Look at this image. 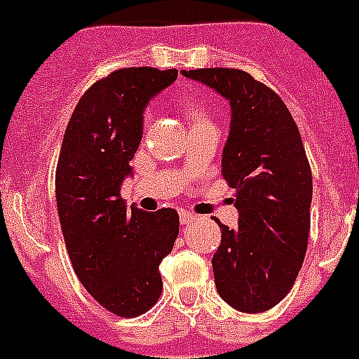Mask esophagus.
I'll return each mask as SVG.
<instances>
[{
	"label": "esophagus",
	"instance_id": "esophagus-1",
	"mask_svg": "<svg viewBox=\"0 0 359 359\" xmlns=\"http://www.w3.org/2000/svg\"><path fill=\"white\" fill-rule=\"evenodd\" d=\"M194 219H198V216L194 212H189V210H182L180 212V222H182V225H187V223L194 222Z\"/></svg>",
	"mask_w": 359,
	"mask_h": 359
}]
</instances>
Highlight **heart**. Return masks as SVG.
Returning a JSON list of instances; mask_svg holds the SVG:
<instances>
[{"label": "heart", "mask_w": 359, "mask_h": 359, "mask_svg": "<svg viewBox=\"0 0 359 359\" xmlns=\"http://www.w3.org/2000/svg\"><path fill=\"white\" fill-rule=\"evenodd\" d=\"M189 114H191L192 118L196 119V121H203V119H205L203 112H201V110L198 109V107H194V105L189 107ZM147 118H149V114H147Z\"/></svg>", "instance_id": "1"}]
</instances>
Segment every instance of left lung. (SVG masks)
Masks as SVG:
<instances>
[{"label":"left lung","mask_w":359,"mask_h":359,"mask_svg":"<svg viewBox=\"0 0 359 359\" xmlns=\"http://www.w3.org/2000/svg\"><path fill=\"white\" fill-rule=\"evenodd\" d=\"M225 97L231 130L222 172L236 191L238 226L222 225L216 289L232 309L263 312L289 294L307 252L312 172L289 109L245 70H182ZM217 222V219H216Z\"/></svg>","instance_id":"obj_1"}]
</instances>
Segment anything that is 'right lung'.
Returning <instances> with one entry per match:
<instances>
[{
	"mask_svg": "<svg viewBox=\"0 0 359 359\" xmlns=\"http://www.w3.org/2000/svg\"><path fill=\"white\" fill-rule=\"evenodd\" d=\"M176 69H119L78 101L56 170V201L70 262L92 298L121 318L158 302L159 263L180 232L174 209L145 212L119 196L133 176L149 101L172 85Z\"/></svg>",
	"mask_w": 359,
	"mask_h": 359,
	"instance_id": "right-lung-1",
	"label": "right lung"
}]
</instances>
